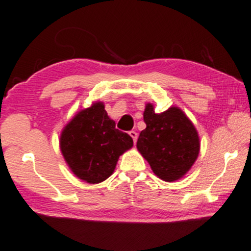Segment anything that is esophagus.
Wrapping results in <instances>:
<instances>
[{"label":"esophagus","instance_id":"esophagus-1","mask_svg":"<svg viewBox=\"0 0 251 251\" xmlns=\"http://www.w3.org/2000/svg\"><path fill=\"white\" fill-rule=\"evenodd\" d=\"M128 134L131 135L132 139H133V143L134 144L137 143V139H138V133H137V132H135V131H129Z\"/></svg>","mask_w":251,"mask_h":251}]
</instances>
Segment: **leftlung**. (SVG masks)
<instances>
[{
  "label": "left lung",
  "mask_w": 251,
  "mask_h": 251,
  "mask_svg": "<svg viewBox=\"0 0 251 251\" xmlns=\"http://www.w3.org/2000/svg\"><path fill=\"white\" fill-rule=\"evenodd\" d=\"M143 129L137 149L156 176L161 180H179L191 170L200 152V139L193 123L179 107L172 106L155 113L152 104H146Z\"/></svg>",
  "instance_id": "left-lung-1"
}]
</instances>
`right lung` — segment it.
<instances>
[{
    "label": "right lung",
    "mask_w": 251,
    "mask_h": 251,
    "mask_svg": "<svg viewBox=\"0 0 251 251\" xmlns=\"http://www.w3.org/2000/svg\"><path fill=\"white\" fill-rule=\"evenodd\" d=\"M59 145L76 176L99 183L113 173L119 156L133 146V139L116 128L104 104L97 101L72 118L60 134Z\"/></svg>",
    "instance_id": "add662e5"
}]
</instances>
